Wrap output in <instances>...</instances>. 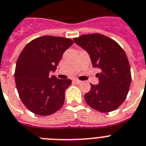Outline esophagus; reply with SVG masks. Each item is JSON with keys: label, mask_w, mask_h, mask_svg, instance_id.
Masks as SVG:
<instances>
[{"label": "esophagus", "mask_w": 146, "mask_h": 146, "mask_svg": "<svg viewBox=\"0 0 146 146\" xmlns=\"http://www.w3.org/2000/svg\"><path fill=\"white\" fill-rule=\"evenodd\" d=\"M73 82H75L76 84H80L82 82H81L80 80H79V79H73Z\"/></svg>", "instance_id": "obj_1"}]
</instances>
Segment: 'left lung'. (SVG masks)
Wrapping results in <instances>:
<instances>
[{"label":"left lung","mask_w":146,"mask_h":146,"mask_svg":"<svg viewBox=\"0 0 146 146\" xmlns=\"http://www.w3.org/2000/svg\"><path fill=\"white\" fill-rule=\"evenodd\" d=\"M89 53L97 73L99 84H90L84 100L90 107L107 113L118 108L125 100L131 82L129 62L123 49L114 40L100 33L82 35L73 38Z\"/></svg>","instance_id":"1"}]
</instances>
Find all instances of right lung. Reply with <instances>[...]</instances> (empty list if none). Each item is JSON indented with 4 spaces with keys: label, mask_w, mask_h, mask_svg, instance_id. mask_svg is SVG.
<instances>
[{
    "label": "right lung",
    "mask_w": 146,
    "mask_h": 146,
    "mask_svg": "<svg viewBox=\"0 0 146 146\" xmlns=\"http://www.w3.org/2000/svg\"><path fill=\"white\" fill-rule=\"evenodd\" d=\"M73 44L70 38L44 35L28 43L19 55L15 70L17 90L22 102L35 114H52L64 105L72 81L49 74Z\"/></svg>",
    "instance_id": "add662e5"
}]
</instances>
